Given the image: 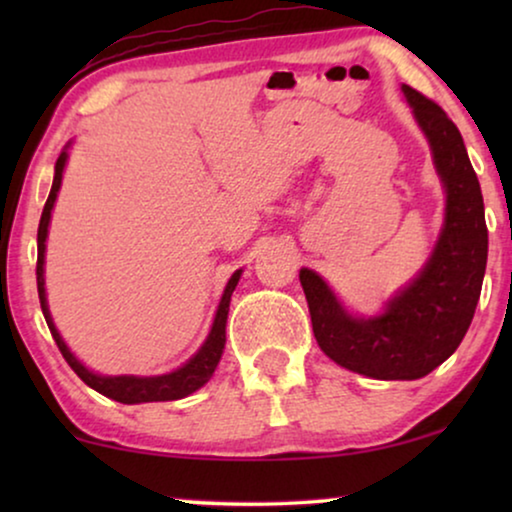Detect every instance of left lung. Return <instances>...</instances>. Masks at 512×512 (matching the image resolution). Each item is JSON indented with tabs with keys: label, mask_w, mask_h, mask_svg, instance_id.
<instances>
[{
	"label": "left lung",
	"mask_w": 512,
	"mask_h": 512,
	"mask_svg": "<svg viewBox=\"0 0 512 512\" xmlns=\"http://www.w3.org/2000/svg\"><path fill=\"white\" fill-rule=\"evenodd\" d=\"M403 93L447 191L445 228L429 263L375 319L349 317L317 272L300 270L319 347L375 380H419L450 359L471 326L487 268L485 205L461 132L429 97L410 86Z\"/></svg>",
	"instance_id": "1"
}]
</instances>
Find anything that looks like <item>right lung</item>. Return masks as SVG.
Returning <instances> with one entry per match:
<instances>
[{
    "label": "right lung",
    "instance_id": "obj_1",
    "mask_svg": "<svg viewBox=\"0 0 512 512\" xmlns=\"http://www.w3.org/2000/svg\"><path fill=\"white\" fill-rule=\"evenodd\" d=\"M67 163V151L60 153L58 163H55V177H53V186H51V195H48L44 212H41V221H39V230H37V247H39V256H37V289H39V303H41V312H44L46 324L51 328V335L58 345L60 354L65 356V361L69 363V368L74 370L76 375L81 377L83 382L88 384L90 389L100 391L102 396L114 398L118 403H151V401H177V398H184L188 394H193L195 389H200L209 377H212L214 368L219 366V359L223 354V347H226V319H228V307H230V296H233L237 279H240V272L237 270L230 282L223 291V298L219 303V310H216L214 317V326L212 333L205 345L200 347V352L193 356L191 361L184 363L179 370H174L170 375H158V377H135V375H118V377H102L90 373V370L83 366L81 361H76V356L69 352L65 342H62L60 333L55 331L51 314H48V305H46V289H44V251H46V235H48V221H51V209L53 202L58 198L60 184H62V170H65Z\"/></svg>",
    "mask_w": 512,
    "mask_h": 512
}]
</instances>
